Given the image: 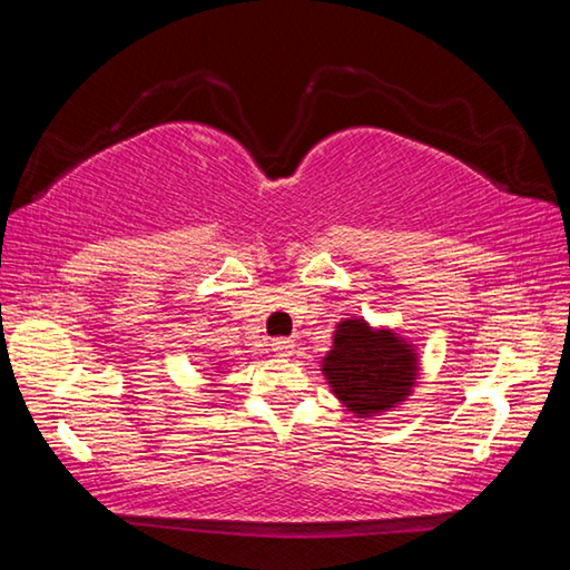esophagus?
Listing matches in <instances>:
<instances>
[{"label":"esophagus","mask_w":570,"mask_h":570,"mask_svg":"<svg viewBox=\"0 0 570 570\" xmlns=\"http://www.w3.org/2000/svg\"><path fill=\"white\" fill-rule=\"evenodd\" d=\"M274 352H276V356H292L294 354V342L292 340H276L274 344Z\"/></svg>","instance_id":"34e87169"}]
</instances>
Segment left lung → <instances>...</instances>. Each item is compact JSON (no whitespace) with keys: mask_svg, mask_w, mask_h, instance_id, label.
Listing matches in <instances>:
<instances>
[{"mask_svg":"<svg viewBox=\"0 0 570 570\" xmlns=\"http://www.w3.org/2000/svg\"><path fill=\"white\" fill-rule=\"evenodd\" d=\"M322 374L332 394L354 417L374 420L404 404L420 380V354L392 326L346 316L334 326Z\"/></svg>","mask_w":570,"mask_h":570,"instance_id":"1","label":"left lung"}]
</instances>
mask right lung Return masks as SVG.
I'll return each instance as SVG.
<instances>
[{
  "label": "right lung",
  "instance_id": "add662e5",
  "mask_svg": "<svg viewBox=\"0 0 570 570\" xmlns=\"http://www.w3.org/2000/svg\"><path fill=\"white\" fill-rule=\"evenodd\" d=\"M210 370H214V372H220V370H224V366H210Z\"/></svg>",
  "mask_w": 570,
  "mask_h": 570
}]
</instances>
